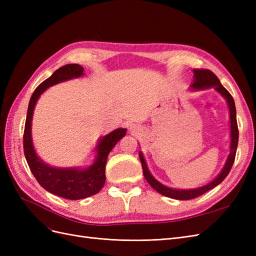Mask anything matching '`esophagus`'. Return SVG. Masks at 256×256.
Segmentation results:
<instances>
[{
    "mask_svg": "<svg viewBox=\"0 0 256 256\" xmlns=\"http://www.w3.org/2000/svg\"><path fill=\"white\" fill-rule=\"evenodd\" d=\"M132 128H134V127H131V128H130V129H132Z\"/></svg>",
    "mask_w": 256,
    "mask_h": 256,
    "instance_id": "esophagus-1",
    "label": "esophagus"
}]
</instances>
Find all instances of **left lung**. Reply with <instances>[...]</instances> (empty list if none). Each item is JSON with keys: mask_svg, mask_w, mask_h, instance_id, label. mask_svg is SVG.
Wrapping results in <instances>:
<instances>
[{"mask_svg": "<svg viewBox=\"0 0 256 256\" xmlns=\"http://www.w3.org/2000/svg\"><path fill=\"white\" fill-rule=\"evenodd\" d=\"M208 88H214L219 92V94H221L222 97L226 100L228 109H230V154L228 156L226 164H224L219 175L216 176L212 182H210L205 186H202V187L194 188V189H174V188L168 187V186H164V184H161L150 174L148 168H147L143 154L142 152H138V157H140V160H141L145 180L154 190L159 192L162 196L175 198V200H180L196 198L204 194L205 192L214 189L219 184H221L224 180V178L228 175L232 166H233L235 156H236L237 145H238V126H237V120H236V108H235L234 99L228 92V90L220 83V80L216 78V76L212 72L208 70V69H193V82L190 84V90H208Z\"/></svg>", "mask_w": 256, "mask_h": 256, "instance_id": "obj_1", "label": "left lung"}]
</instances>
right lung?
<instances>
[{
    "mask_svg": "<svg viewBox=\"0 0 256 256\" xmlns=\"http://www.w3.org/2000/svg\"><path fill=\"white\" fill-rule=\"evenodd\" d=\"M84 74V68L78 64H67L54 72L36 88L30 99L28 108L23 150L30 172L44 189L53 194L67 200H81L95 196L106 182V164L110 152L122 136L127 129L118 128L100 138L97 146V156L92 164L85 168H56L46 164L37 156L32 138V120L37 100L44 90L58 83L80 78Z\"/></svg>",
    "mask_w": 256,
    "mask_h": 256,
    "instance_id": "1",
    "label": "right lung"
}]
</instances>
